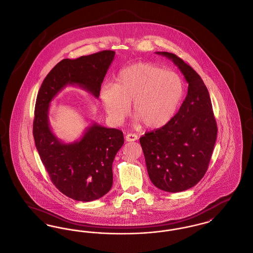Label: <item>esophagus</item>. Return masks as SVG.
Returning a JSON list of instances; mask_svg holds the SVG:
<instances>
[{
    "mask_svg": "<svg viewBox=\"0 0 253 253\" xmlns=\"http://www.w3.org/2000/svg\"><path fill=\"white\" fill-rule=\"evenodd\" d=\"M137 138H138V136H137L135 133H128V134H126V136H125V140H126V141H129V142L135 141V140H137Z\"/></svg>",
    "mask_w": 253,
    "mask_h": 253,
    "instance_id": "esophagus-1",
    "label": "esophagus"
}]
</instances>
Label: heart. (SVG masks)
Returning <instances> with one entry per match:
<instances>
[{
  "mask_svg": "<svg viewBox=\"0 0 253 253\" xmlns=\"http://www.w3.org/2000/svg\"><path fill=\"white\" fill-rule=\"evenodd\" d=\"M185 95L179 74L150 62H137L120 71L116 84L100 87L99 99L114 125H121L130 113L136 124L158 129L171 121Z\"/></svg>",
  "mask_w": 253,
  "mask_h": 253,
  "instance_id": "1",
  "label": "heart"
}]
</instances>
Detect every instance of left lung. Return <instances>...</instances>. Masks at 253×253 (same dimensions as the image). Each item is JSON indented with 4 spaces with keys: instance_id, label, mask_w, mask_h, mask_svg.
Wrapping results in <instances>:
<instances>
[{
    "instance_id": "left-lung-1",
    "label": "left lung",
    "mask_w": 253,
    "mask_h": 253,
    "mask_svg": "<svg viewBox=\"0 0 253 253\" xmlns=\"http://www.w3.org/2000/svg\"><path fill=\"white\" fill-rule=\"evenodd\" d=\"M157 54L178 67L189 84L188 94L167 125L146 132L139 141L153 184L162 191L178 193L193 188L204 176L216 141V121L200 76L176 55Z\"/></svg>"
}]
</instances>
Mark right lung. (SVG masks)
I'll return each mask as SVG.
<instances>
[{"label": "right lung", "mask_w": 253, "mask_h": 253, "mask_svg": "<svg viewBox=\"0 0 253 253\" xmlns=\"http://www.w3.org/2000/svg\"><path fill=\"white\" fill-rule=\"evenodd\" d=\"M115 54L104 50L76 60H60L48 73L37 96L33 135L38 153L56 188L77 201H94L110 191L112 165L124 143L123 132L95 122L80 140L64 143L50 128V102L67 85L80 86L98 97Z\"/></svg>", "instance_id": "obj_1"}]
</instances>
